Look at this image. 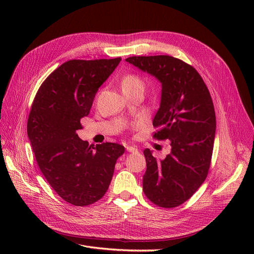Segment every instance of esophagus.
Returning a JSON list of instances; mask_svg holds the SVG:
<instances>
[{
    "label": "esophagus",
    "mask_w": 254,
    "mask_h": 254,
    "mask_svg": "<svg viewBox=\"0 0 254 254\" xmlns=\"http://www.w3.org/2000/svg\"><path fill=\"white\" fill-rule=\"evenodd\" d=\"M126 149H127V151H128V152H137V151H138V149L135 147V146H130V145L127 146Z\"/></svg>",
    "instance_id": "obj_1"
}]
</instances>
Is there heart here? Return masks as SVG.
Masks as SVG:
<instances>
[{
    "label": "heart",
    "mask_w": 254,
    "mask_h": 254,
    "mask_svg": "<svg viewBox=\"0 0 254 254\" xmlns=\"http://www.w3.org/2000/svg\"><path fill=\"white\" fill-rule=\"evenodd\" d=\"M122 86H123V88L135 87V86H142L143 87V82H142V80L136 75H127L123 79Z\"/></svg>",
    "instance_id": "1"
}]
</instances>
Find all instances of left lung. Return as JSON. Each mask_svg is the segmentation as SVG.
<instances>
[{
  "label": "left lung",
  "instance_id": "1",
  "mask_svg": "<svg viewBox=\"0 0 254 254\" xmlns=\"http://www.w3.org/2000/svg\"><path fill=\"white\" fill-rule=\"evenodd\" d=\"M162 83L161 105L153 118L157 140H170L171 152L161 161L145 149L143 191L158 207L174 208L205 181L214 146L216 117L203 78L190 64L170 56L126 60Z\"/></svg>",
  "mask_w": 254,
  "mask_h": 254
}]
</instances>
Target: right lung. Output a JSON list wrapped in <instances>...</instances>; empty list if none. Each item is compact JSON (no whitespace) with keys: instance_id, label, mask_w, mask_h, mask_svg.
<instances>
[{"instance_id":"right-lung-1","label":"right lung","mask_w":254,"mask_h":254,"mask_svg":"<svg viewBox=\"0 0 254 254\" xmlns=\"http://www.w3.org/2000/svg\"><path fill=\"white\" fill-rule=\"evenodd\" d=\"M120 61L65 62L45 79L32 105L28 137L37 164L52 190L74 206H87L104 196L117 158L125 153L120 144L92 146L76 134L99 87Z\"/></svg>"}]
</instances>
